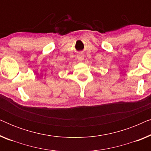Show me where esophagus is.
<instances>
[{
    "label": "esophagus",
    "mask_w": 151,
    "mask_h": 151,
    "mask_svg": "<svg viewBox=\"0 0 151 151\" xmlns=\"http://www.w3.org/2000/svg\"><path fill=\"white\" fill-rule=\"evenodd\" d=\"M77 58L79 61H82L84 60V55L82 54V53H80V54H78L77 55Z\"/></svg>",
    "instance_id": "1"
}]
</instances>
